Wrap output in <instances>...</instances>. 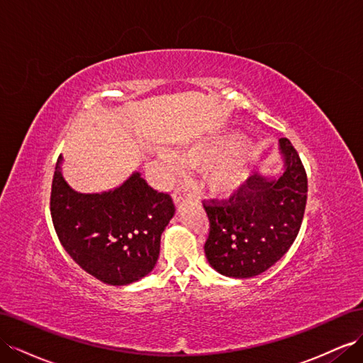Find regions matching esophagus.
Segmentation results:
<instances>
[{
    "label": "esophagus",
    "mask_w": 363,
    "mask_h": 363,
    "mask_svg": "<svg viewBox=\"0 0 363 363\" xmlns=\"http://www.w3.org/2000/svg\"><path fill=\"white\" fill-rule=\"evenodd\" d=\"M172 197H174L175 204H179V203H182L184 200H189L191 199V194L188 192V189H184L183 186H177V188L174 189Z\"/></svg>",
    "instance_id": "34e87169"
}]
</instances>
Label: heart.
<instances>
[{"mask_svg":"<svg viewBox=\"0 0 363 363\" xmlns=\"http://www.w3.org/2000/svg\"><path fill=\"white\" fill-rule=\"evenodd\" d=\"M238 139L206 140L180 152V160L204 169V184L212 195L226 199L246 184L250 174V154ZM171 164H177L172 155Z\"/></svg>","mask_w":363,"mask_h":363,"instance_id":"obj_1","label":"heart"}]
</instances>
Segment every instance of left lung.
<instances>
[{"label":"left lung","instance_id":"1","mask_svg":"<svg viewBox=\"0 0 363 363\" xmlns=\"http://www.w3.org/2000/svg\"><path fill=\"white\" fill-rule=\"evenodd\" d=\"M284 172L249 177L229 200L203 201L209 218L204 253L224 277L252 278L279 261L296 240L307 203V174L289 139H279Z\"/></svg>","mask_w":363,"mask_h":363}]
</instances>
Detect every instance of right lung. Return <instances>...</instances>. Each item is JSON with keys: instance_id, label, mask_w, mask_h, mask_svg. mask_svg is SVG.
<instances>
[{"instance_id": "obj_1", "label": "right lung", "mask_w": 363, "mask_h": 363, "mask_svg": "<svg viewBox=\"0 0 363 363\" xmlns=\"http://www.w3.org/2000/svg\"><path fill=\"white\" fill-rule=\"evenodd\" d=\"M61 162L60 155L50 212L67 253L110 286L148 275L159 258L162 232L175 212L171 195L152 189L139 172L108 192H76L62 177Z\"/></svg>"}]
</instances>
